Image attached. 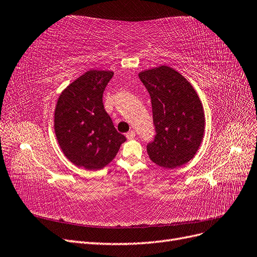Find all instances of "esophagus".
I'll return each mask as SVG.
<instances>
[{"label":"esophagus","instance_id":"esophagus-1","mask_svg":"<svg viewBox=\"0 0 257 257\" xmlns=\"http://www.w3.org/2000/svg\"><path fill=\"white\" fill-rule=\"evenodd\" d=\"M125 136H126V138H127V139H133V138H135L136 134H135V132H134V131H130L128 133H126V134H125Z\"/></svg>","mask_w":257,"mask_h":257}]
</instances>
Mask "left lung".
Here are the masks:
<instances>
[{
    "mask_svg": "<svg viewBox=\"0 0 257 257\" xmlns=\"http://www.w3.org/2000/svg\"><path fill=\"white\" fill-rule=\"evenodd\" d=\"M151 97L157 135L148 144L150 160L176 168L194 158L205 132L203 104L193 85L174 68L162 65L139 73Z\"/></svg>",
    "mask_w": 257,
    "mask_h": 257,
    "instance_id": "1",
    "label": "left lung"
}]
</instances>
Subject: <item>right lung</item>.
I'll use <instances>...</instances> for the list:
<instances>
[{
	"instance_id": "right-lung-1",
	"label": "right lung",
	"mask_w": 257,
	"mask_h": 257,
	"mask_svg": "<svg viewBox=\"0 0 257 257\" xmlns=\"http://www.w3.org/2000/svg\"><path fill=\"white\" fill-rule=\"evenodd\" d=\"M112 76L111 71L90 69L67 85L58 98L54 132L61 150L78 167L104 168L126 141L104 109L103 93Z\"/></svg>"
}]
</instances>
